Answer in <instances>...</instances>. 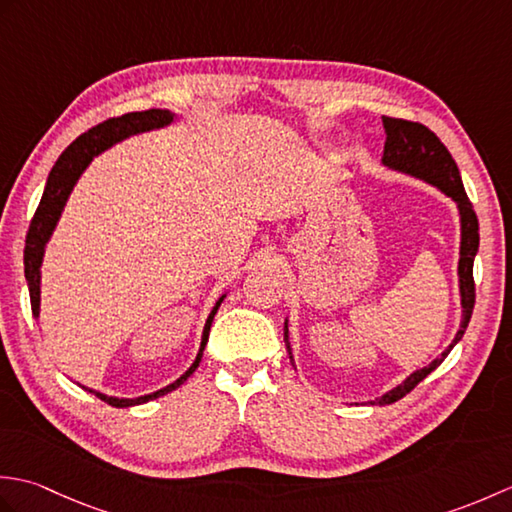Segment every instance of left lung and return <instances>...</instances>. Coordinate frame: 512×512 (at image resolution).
<instances>
[{
  "mask_svg": "<svg viewBox=\"0 0 512 512\" xmlns=\"http://www.w3.org/2000/svg\"><path fill=\"white\" fill-rule=\"evenodd\" d=\"M383 125H385V134H387L385 151H383L385 165L436 184L438 189H442L449 195V198L458 202L460 220H462V246H460L458 275H460L462 317L464 319H462L458 334H455L453 343L442 352L440 358H436V361H433L429 367L413 372L402 385H398L391 391H387V394L372 400V405H391V402H396L402 396H407L409 391L420 383V380L427 378L433 369H436L444 361V358L449 356L453 345L462 339L466 332V325H469V321H471L473 306H475L473 259H475L477 248H480V222H477L473 204L469 200V195H466V191H464L460 169H458V165H455L453 156L449 154V149L444 147L442 140L433 134L429 127H424L422 123L405 121V118L383 116ZM286 347L290 352L288 330H286ZM290 361H292V356H290Z\"/></svg>",
  "mask_w": 512,
  "mask_h": 512,
  "instance_id": "left-lung-1",
  "label": "left lung"
}]
</instances>
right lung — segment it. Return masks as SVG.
<instances>
[{"label":"right lung","instance_id":"1","mask_svg":"<svg viewBox=\"0 0 512 512\" xmlns=\"http://www.w3.org/2000/svg\"><path fill=\"white\" fill-rule=\"evenodd\" d=\"M171 121H173V116L167 110H147V112H132V114H123V116H116V118H107V121L88 129V132H85L83 136L76 138L74 143L59 156L57 165H54L52 171H50L46 189H43L37 211L30 220V228H28V235H26V248H24V270H26V281H28V290H30V306H32V314H35V319L39 317V279H41L39 268H41L43 248H46L48 239L54 231V226H57L63 204H65V200H68L74 182L79 180L81 171L88 167V162L96 154H101L103 149L118 143V140H123L127 136H132V134L149 132V129H156V127H162V125H169ZM222 299L224 297H220V301L215 303V308L211 310L209 319H206L198 356H195L193 365L176 380V383L167 385L165 389H158V391H154V394L140 396V398H134V400L112 398V396H105V394H96V391H94V394L112 407H132V405H140V402H147V400H154L158 396H165V394H169V391L180 387L184 380H187L195 372V369H198V365L202 361L204 345H206V341H209L211 323H213L217 308H220Z\"/></svg>","mask_w":512,"mask_h":512}]
</instances>
